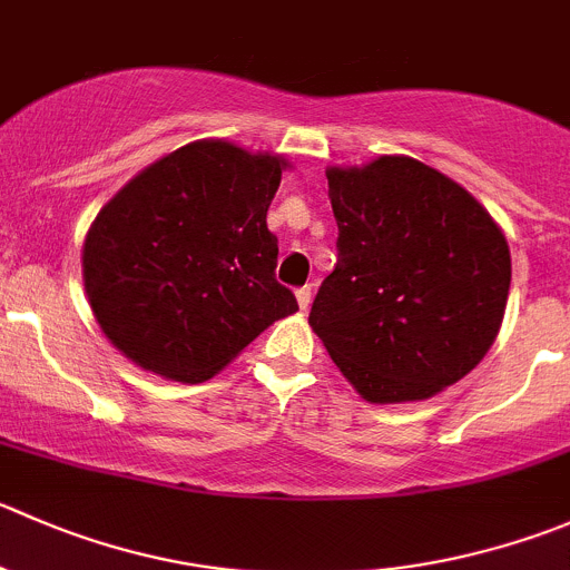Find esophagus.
<instances>
[{
	"instance_id": "1",
	"label": "esophagus",
	"mask_w": 570,
	"mask_h": 570,
	"mask_svg": "<svg viewBox=\"0 0 570 570\" xmlns=\"http://www.w3.org/2000/svg\"><path fill=\"white\" fill-rule=\"evenodd\" d=\"M295 295H297V306L308 308V303H312V286H308V284L301 286V289H297Z\"/></svg>"
}]
</instances>
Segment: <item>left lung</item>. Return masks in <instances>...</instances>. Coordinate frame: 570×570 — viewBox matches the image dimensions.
Listing matches in <instances>:
<instances>
[{
	"mask_svg": "<svg viewBox=\"0 0 570 570\" xmlns=\"http://www.w3.org/2000/svg\"><path fill=\"white\" fill-rule=\"evenodd\" d=\"M336 267L312 303L314 334L373 403L432 397L493 345L510 295L504 234L451 178L384 156L328 169Z\"/></svg>",
	"mask_w": 570,
	"mask_h": 570,
	"instance_id": "left-lung-1",
	"label": "left lung"
}]
</instances>
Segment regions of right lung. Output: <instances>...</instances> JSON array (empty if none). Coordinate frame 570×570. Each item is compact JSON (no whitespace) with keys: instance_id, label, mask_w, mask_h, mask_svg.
<instances>
[{"instance_id":"1","label":"right lung","mask_w":570,"mask_h":570,"mask_svg":"<svg viewBox=\"0 0 570 570\" xmlns=\"http://www.w3.org/2000/svg\"><path fill=\"white\" fill-rule=\"evenodd\" d=\"M281 167L228 141H197L97 214L82 278L94 317L127 358L197 384L297 312L275 281L278 236L267 228Z\"/></svg>"}]
</instances>
